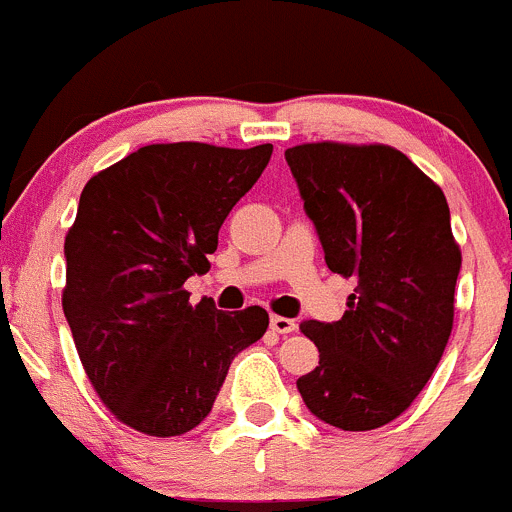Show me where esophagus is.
I'll list each match as a JSON object with an SVG mask.
<instances>
[{
    "mask_svg": "<svg viewBox=\"0 0 512 512\" xmlns=\"http://www.w3.org/2000/svg\"><path fill=\"white\" fill-rule=\"evenodd\" d=\"M271 329H274L276 334H291L296 332V321L286 319V316H271Z\"/></svg>",
    "mask_w": 512,
    "mask_h": 512,
    "instance_id": "obj_1",
    "label": "esophagus"
}]
</instances>
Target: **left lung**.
<instances>
[{"instance_id": "obj_1", "label": "left lung", "mask_w": 512, "mask_h": 512, "mask_svg": "<svg viewBox=\"0 0 512 512\" xmlns=\"http://www.w3.org/2000/svg\"><path fill=\"white\" fill-rule=\"evenodd\" d=\"M304 211L334 274L354 276L339 321H301L319 367L299 377L316 420L382 427L425 389L452 332L460 248L445 193L389 145L286 150Z\"/></svg>"}]
</instances>
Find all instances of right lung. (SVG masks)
I'll use <instances>...</instances> for the list:
<instances>
[{
    "instance_id": "add662e5",
    "label": "right lung",
    "mask_w": 512,
    "mask_h": 512,
    "mask_svg": "<svg viewBox=\"0 0 512 512\" xmlns=\"http://www.w3.org/2000/svg\"><path fill=\"white\" fill-rule=\"evenodd\" d=\"M274 145H145L92 175L65 238L62 309L92 387L120 422L155 437L201 425L233 359L269 326L261 306L188 304L231 208Z\"/></svg>"
}]
</instances>
